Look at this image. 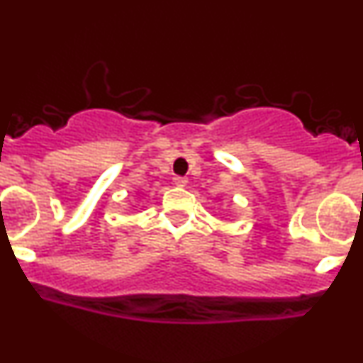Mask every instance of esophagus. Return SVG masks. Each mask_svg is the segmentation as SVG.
<instances>
[{"mask_svg": "<svg viewBox=\"0 0 363 363\" xmlns=\"http://www.w3.org/2000/svg\"><path fill=\"white\" fill-rule=\"evenodd\" d=\"M174 184H176V186H186L187 184V177L176 176V177H174Z\"/></svg>", "mask_w": 363, "mask_h": 363, "instance_id": "1", "label": "esophagus"}]
</instances>
